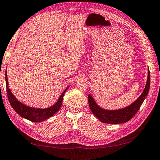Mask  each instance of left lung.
<instances>
[{"label":"left lung","mask_w":160,"mask_h":160,"mask_svg":"<svg viewBox=\"0 0 160 160\" xmlns=\"http://www.w3.org/2000/svg\"><path fill=\"white\" fill-rule=\"evenodd\" d=\"M150 83V74L148 70V78L146 84L143 92L133 103L125 108L117 110H107L102 108L96 103L94 99L90 94L88 95V104L92 113L101 122L108 124H121L129 121L137 113L144 99H146L149 92Z\"/></svg>","instance_id":"left-lung-1"}]
</instances>
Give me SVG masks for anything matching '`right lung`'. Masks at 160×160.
Wrapping results in <instances>:
<instances>
[{
	"mask_svg": "<svg viewBox=\"0 0 160 160\" xmlns=\"http://www.w3.org/2000/svg\"><path fill=\"white\" fill-rule=\"evenodd\" d=\"M5 81L8 98L12 107L14 108V110L19 116L23 118L31 120V121L35 122H40L44 121V120H47L49 118L53 116L60 109V108H61L62 105L63 96H64L66 90L70 87L68 86V88H66L65 91L60 96V98H58V101L56 102V103L53 105V106L47 108H33L27 106L26 104H23L14 97L12 92H11L10 89L9 88L7 71L5 72Z\"/></svg>",
	"mask_w": 160,
	"mask_h": 160,
	"instance_id": "right-lung-1",
	"label": "right lung"
}]
</instances>
